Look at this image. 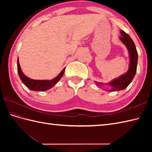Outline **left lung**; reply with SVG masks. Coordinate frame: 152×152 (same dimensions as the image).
Instances as JSON below:
<instances>
[{"mask_svg": "<svg viewBox=\"0 0 152 152\" xmlns=\"http://www.w3.org/2000/svg\"><path fill=\"white\" fill-rule=\"evenodd\" d=\"M121 37L119 39L125 44L129 51V65L127 72L122 74L118 78L112 80L111 82L107 83L106 84L111 87L110 89H104L107 91H118L125 89L130 84L132 80L137 72V62H138V53L137 51L134 42L131 39L129 35L127 34L124 31H120ZM95 84L101 88L102 85L104 83L102 82H95Z\"/></svg>", "mask_w": 152, "mask_h": 152, "instance_id": "1", "label": "left lung"}]
</instances>
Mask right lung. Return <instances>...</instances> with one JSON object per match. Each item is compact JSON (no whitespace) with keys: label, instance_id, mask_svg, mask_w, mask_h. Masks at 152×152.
Masks as SVG:
<instances>
[{"label":"right lung","instance_id":"add662e5","mask_svg":"<svg viewBox=\"0 0 152 152\" xmlns=\"http://www.w3.org/2000/svg\"><path fill=\"white\" fill-rule=\"evenodd\" d=\"M65 68L62 70V71L58 74V76L56 78L51 80H33L29 78L28 77L26 76L22 72L20 64H19V59L18 58V72L19 74V78H20L21 82L24 83V85L27 87V88L34 91H46L49 89L56 84V83L59 81L61 78H62Z\"/></svg>","mask_w":152,"mask_h":152}]
</instances>
